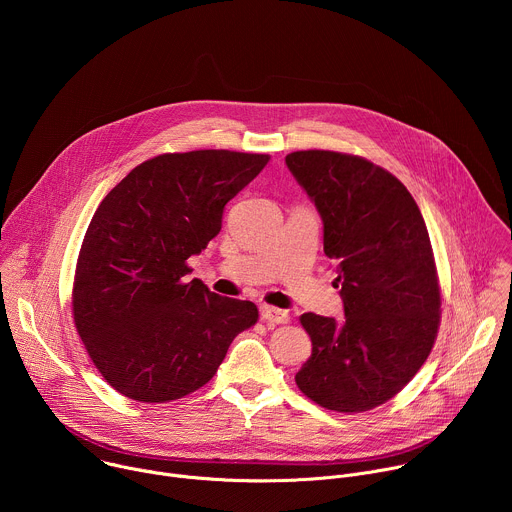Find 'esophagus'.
<instances>
[{"instance_id": "esophagus-1", "label": "esophagus", "mask_w": 512, "mask_h": 512, "mask_svg": "<svg viewBox=\"0 0 512 512\" xmlns=\"http://www.w3.org/2000/svg\"><path fill=\"white\" fill-rule=\"evenodd\" d=\"M261 312V318L267 322V324H287L289 322V312L287 310H279V308H273V306H261L259 308Z\"/></svg>"}]
</instances>
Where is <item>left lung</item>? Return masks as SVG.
I'll return each instance as SVG.
<instances>
[{
	"mask_svg": "<svg viewBox=\"0 0 512 512\" xmlns=\"http://www.w3.org/2000/svg\"><path fill=\"white\" fill-rule=\"evenodd\" d=\"M285 164L314 200L344 320L304 314L312 356L296 375L320 407L360 413L395 397L427 360L442 316L429 233L409 190L360 156L306 150Z\"/></svg>",
	"mask_w": 512,
	"mask_h": 512,
	"instance_id": "8db88e82",
	"label": "left lung"
}]
</instances>
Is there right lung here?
Returning <instances> with one entry per match:
<instances>
[{
	"label": "right lung",
	"instance_id": "add662e5",
	"mask_svg": "<svg viewBox=\"0 0 512 512\" xmlns=\"http://www.w3.org/2000/svg\"><path fill=\"white\" fill-rule=\"evenodd\" d=\"M267 154L196 150L135 166L99 204L85 233L72 316L101 377L141 403L182 399L221 367L253 302L188 279V257L223 227L225 204Z\"/></svg>",
	"mask_w": 512,
	"mask_h": 512
}]
</instances>
